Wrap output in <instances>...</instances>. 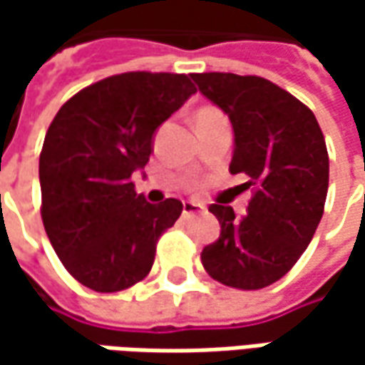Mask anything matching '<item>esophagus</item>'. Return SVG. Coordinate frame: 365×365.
<instances>
[{
  "mask_svg": "<svg viewBox=\"0 0 365 365\" xmlns=\"http://www.w3.org/2000/svg\"><path fill=\"white\" fill-rule=\"evenodd\" d=\"M205 207L201 203H185L182 205V217H190V215H197V213H203Z\"/></svg>",
  "mask_w": 365,
  "mask_h": 365,
  "instance_id": "1",
  "label": "esophagus"
}]
</instances>
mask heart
Masks as SVG:
<instances>
[{
	"label": "heart",
	"mask_w": 365,
	"mask_h": 365,
	"mask_svg": "<svg viewBox=\"0 0 365 365\" xmlns=\"http://www.w3.org/2000/svg\"><path fill=\"white\" fill-rule=\"evenodd\" d=\"M211 115H219L217 109H213V107H203V109H199V113L195 115V120H197V118H211Z\"/></svg>",
	"instance_id": "heart-1"
}]
</instances>
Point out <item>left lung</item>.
<instances>
[{"instance_id": "obj_1", "label": "left lung", "mask_w": 365, "mask_h": 365, "mask_svg": "<svg viewBox=\"0 0 365 365\" xmlns=\"http://www.w3.org/2000/svg\"><path fill=\"white\" fill-rule=\"evenodd\" d=\"M190 78L233 125L230 173L247 175L254 195L247 215L211 205L221 225L201 262L225 287L258 290L280 280L311 244L329 187V154L309 107L254 75L195 73Z\"/></svg>"}]
</instances>
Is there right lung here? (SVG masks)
<instances>
[{"label":"right lung","mask_w":365,"mask_h":365,"mask_svg":"<svg viewBox=\"0 0 365 365\" xmlns=\"http://www.w3.org/2000/svg\"><path fill=\"white\" fill-rule=\"evenodd\" d=\"M197 91L187 75L121 73L73 95L40 152L42 223L63 266L83 287L118 292L152 270L178 199L148 203L132 182L158 125Z\"/></svg>","instance_id":"obj_1"}]
</instances>
